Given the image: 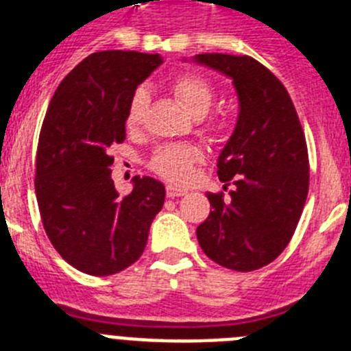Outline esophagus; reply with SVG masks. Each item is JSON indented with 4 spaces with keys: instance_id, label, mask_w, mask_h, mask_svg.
Here are the masks:
<instances>
[{
    "instance_id": "1",
    "label": "esophagus",
    "mask_w": 351,
    "mask_h": 351,
    "mask_svg": "<svg viewBox=\"0 0 351 351\" xmlns=\"http://www.w3.org/2000/svg\"><path fill=\"white\" fill-rule=\"evenodd\" d=\"M182 195H186V190H182V188H178V186L167 184V197L178 198V197H182Z\"/></svg>"
}]
</instances>
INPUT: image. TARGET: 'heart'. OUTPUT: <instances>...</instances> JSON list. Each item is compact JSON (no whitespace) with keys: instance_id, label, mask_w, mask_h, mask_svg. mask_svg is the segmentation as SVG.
<instances>
[{"instance_id":"b5f03b06","label":"heart","mask_w":351,"mask_h":351,"mask_svg":"<svg viewBox=\"0 0 351 351\" xmlns=\"http://www.w3.org/2000/svg\"><path fill=\"white\" fill-rule=\"evenodd\" d=\"M176 100L182 105L193 117L200 119L209 112L210 105L216 98L214 84L207 77L193 71H186L176 77L170 86ZM149 95L145 89H137L130 98L126 108V126L132 132H137L144 126L147 117ZM202 160V153L193 145L169 144L163 145L151 158V169L167 181L184 182L191 178L193 167Z\"/></svg>"}]
</instances>
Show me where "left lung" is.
Segmentation results:
<instances>
[{
	"mask_svg": "<svg viewBox=\"0 0 351 351\" xmlns=\"http://www.w3.org/2000/svg\"><path fill=\"white\" fill-rule=\"evenodd\" d=\"M195 61L234 80L239 119L218 158L230 186L207 193L213 210L198 225L200 247L213 262L239 272L263 267L295 232L309 188L304 130L290 95L269 68L250 56L198 54Z\"/></svg>",
	"mask_w": 351,
	"mask_h": 351,
	"instance_id": "8db88e82",
	"label": "left lung"
}]
</instances>
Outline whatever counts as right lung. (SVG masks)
Masks as SVG:
<instances>
[{"instance_id":"right-lung-1","label":"right lung","mask_w":351,"mask_h":351,"mask_svg":"<svg viewBox=\"0 0 351 351\" xmlns=\"http://www.w3.org/2000/svg\"><path fill=\"white\" fill-rule=\"evenodd\" d=\"M160 54L101 51L61 80L38 138L35 191L45 234L70 265L110 276L137 262L149 226L165 202V186L133 178L119 197L110 147L126 138V108Z\"/></svg>"}]
</instances>
